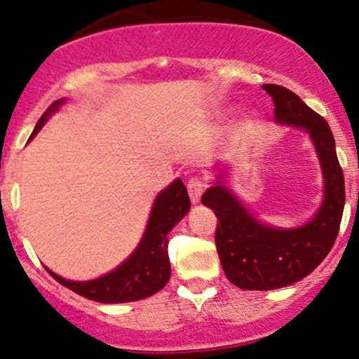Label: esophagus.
Instances as JSON below:
<instances>
[{
    "label": "esophagus",
    "mask_w": 359,
    "mask_h": 359,
    "mask_svg": "<svg viewBox=\"0 0 359 359\" xmlns=\"http://www.w3.org/2000/svg\"><path fill=\"white\" fill-rule=\"evenodd\" d=\"M205 189V182L201 177H192L191 180L187 182V191H189V197H191V201L194 204L199 203L201 201V196H203Z\"/></svg>",
    "instance_id": "obj_1"
}]
</instances>
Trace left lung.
I'll return each mask as SVG.
<instances>
[{
  "instance_id": "1",
  "label": "left lung",
  "mask_w": 359,
  "mask_h": 359,
  "mask_svg": "<svg viewBox=\"0 0 359 359\" xmlns=\"http://www.w3.org/2000/svg\"><path fill=\"white\" fill-rule=\"evenodd\" d=\"M263 89L273 100L275 121L311 135L324 174V203L307 224L280 229L255 219L221 179L203 194V204L217 217L222 270L243 290H273L307 277L334 245L344 209V175L327 121L287 88L265 84Z\"/></svg>"
}]
</instances>
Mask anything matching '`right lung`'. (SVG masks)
Masks as SVG:
<instances>
[{
  "label": "right lung",
  "instance_id": "add662e5",
  "mask_svg": "<svg viewBox=\"0 0 359 359\" xmlns=\"http://www.w3.org/2000/svg\"><path fill=\"white\" fill-rule=\"evenodd\" d=\"M62 104H64V100L52 102L48 106L36 123L30 140L39 133L43 123ZM189 209H191V199H189L187 189L182 180L177 179L165 191L156 196L142 241L133 251V255L126 262H123L118 269L96 280H89V282H72V280L59 277L48 269L47 271L64 287L71 288L72 292L94 300V302L119 304L150 297L162 290L170 278L167 234L189 212Z\"/></svg>",
  "mask_w": 359,
  "mask_h": 359
}]
</instances>
